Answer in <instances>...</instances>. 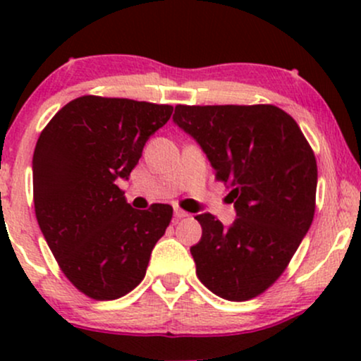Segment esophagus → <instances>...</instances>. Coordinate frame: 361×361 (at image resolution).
<instances>
[{"mask_svg":"<svg viewBox=\"0 0 361 361\" xmlns=\"http://www.w3.org/2000/svg\"><path fill=\"white\" fill-rule=\"evenodd\" d=\"M188 212H185V210H181V209H175V219H185V217H188Z\"/></svg>","mask_w":361,"mask_h":361,"instance_id":"obj_1","label":"esophagus"}]
</instances>
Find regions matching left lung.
I'll list each match as a JSON object with an SVG mask.
<instances>
[{
	"label": "left lung",
	"mask_w": 361,
	"mask_h": 361,
	"mask_svg": "<svg viewBox=\"0 0 361 361\" xmlns=\"http://www.w3.org/2000/svg\"><path fill=\"white\" fill-rule=\"evenodd\" d=\"M173 120L204 149L238 214L231 227L212 214L195 217L198 280L226 300L255 299L280 279L312 224V147L275 105H176Z\"/></svg>",
	"instance_id": "obj_1"
}]
</instances>
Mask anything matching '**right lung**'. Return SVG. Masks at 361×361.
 Returning a JSON list of instances; mask_svg holds the SVG:
<instances>
[{
  "label": "right lung",
  "mask_w": 361,
  "mask_h": 361,
  "mask_svg": "<svg viewBox=\"0 0 361 361\" xmlns=\"http://www.w3.org/2000/svg\"><path fill=\"white\" fill-rule=\"evenodd\" d=\"M171 114V105L85 94L40 132L32 161L37 222L66 279L90 299L115 300L137 287L171 222V205L135 210L115 183Z\"/></svg>",
  "instance_id": "right-lung-1"
}]
</instances>
